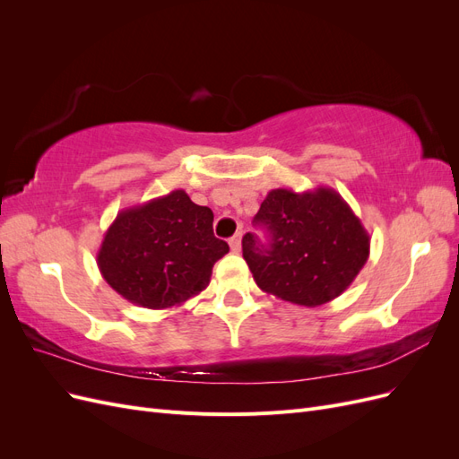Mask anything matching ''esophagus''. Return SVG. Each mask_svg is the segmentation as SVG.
Instances as JSON below:
<instances>
[{"mask_svg": "<svg viewBox=\"0 0 459 459\" xmlns=\"http://www.w3.org/2000/svg\"><path fill=\"white\" fill-rule=\"evenodd\" d=\"M230 247H231V253H235V255L241 253V233H238L235 238L230 239Z\"/></svg>", "mask_w": 459, "mask_h": 459, "instance_id": "obj_1", "label": "esophagus"}]
</instances>
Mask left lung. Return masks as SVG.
Segmentation results:
<instances>
[{
  "instance_id": "8db88e82",
  "label": "left lung",
  "mask_w": 459,
  "mask_h": 459,
  "mask_svg": "<svg viewBox=\"0 0 459 459\" xmlns=\"http://www.w3.org/2000/svg\"><path fill=\"white\" fill-rule=\"evenodd\" d=\"M255 221L270 243L243 238V258L264 293L299 307H322L356 280L369 256V233L335 189H272Z\"/></svg>"
}]
</instances>
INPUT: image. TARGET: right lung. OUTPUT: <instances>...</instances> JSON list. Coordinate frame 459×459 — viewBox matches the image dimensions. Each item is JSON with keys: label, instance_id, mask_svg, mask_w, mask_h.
I'll use <instances>...</instances> for the list:
<instances>
[{"label": "right lung", "instance_id": "add662e5", "mask_svg": "<svg viewBox=\"0 0 459 459\" xmlns=\"http://www.w3.org/2000/svg\"><path fill=\"white\" fill-rule=\"evenodd\" d=\"M214 214L184 189L124 208L97 253L103 280L137 307L164 310L199 295L214 262L228 255L212 231Z\"/></svg>", "mask_w": 459, "mask_h": 459}]
</instances>
